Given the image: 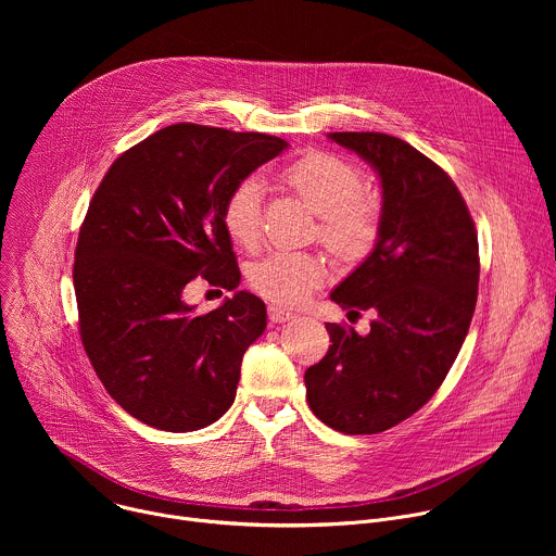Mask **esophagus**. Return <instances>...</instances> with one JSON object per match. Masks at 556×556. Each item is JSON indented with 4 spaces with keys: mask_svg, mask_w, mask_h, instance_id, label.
<instances>
[{
    "mask_svg": "<svg viewBox=\"0 0 556 556\" xmlns=\"http://www.w3.org/2000/svg\"><path fill=\"white\" fill-rule=\"evenodd\" d=\"M268 316L273 324H286V321H292L296 319V314L288 307H281V305H268Z\"/></svg>",
    "mask_w": 556,
    "mask_h": 556,
    "instance_id": "34e87169",
    "label": "esophagus"
}]
</instances>
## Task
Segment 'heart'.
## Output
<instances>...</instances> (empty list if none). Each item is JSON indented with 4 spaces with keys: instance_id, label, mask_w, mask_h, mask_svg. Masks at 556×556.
<instances>
[{
    "instance_id": "b5f03b06",
    "label": "heart",
    "mask_w": 556,
    "mask_h": 556,
    "mask_svg": "<svg viewBox=\"0 0 556 556\" xmlns=\"http://www.w3.org/2000/svg\"><path fill=\"white\" fill-rule=\"evenodd\" d=\"M286 185L319 213L316 235L343 257H361L378 235L380 206L363 193V174L356 165L328 151H312L283 172ZM264 185L251 176L237 185L222 208V222L230 240L247 251L262 242ZM328 277L324 260L309 253L275 251L249 268L251 286L277 303H303Z\"/></svg>"
}]
</instances>
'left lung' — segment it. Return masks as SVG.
Here are the masks:
<instances>
[{"label":"left lung","instance_id":"obj_1","mask_svg":"<svg viewBox=\"0 0 556 556\" xmlns=\"http://www.w3.org/2000/svg\"><path fill=\"white\" fill-rule=\"evenodd\" d=\"M380 178L374 251L330 294L369 309L367 334L326 324L328 354L305 371L312 414L348 435L380 433L429 403L455 363L478 301V232L453 180L409 142L334 131Z\"/></svg>","mask_w":556,"mask_h":556}]
</instances>
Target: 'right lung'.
<instances>
[{
  "label": "right lung",
  "mask_w": 556,
  "mask_h": 556,
  "mask_svg": "<svg viewBox=\"0 0 556 556\" xmlns=\"http://www.w3.org/2000/svg\"><path fill=\"white\" fill-rule=\"evenodd\" d=\"M283 149L268 134L178 123L127 149L99 185L74 253L78 332L103 387L136 420L185 433L230 409L266 305L236 290L200 315L184 288L198 276L240 286L222 208Z\"/></svg>",
  "instance_id": "1"
}]
</instances>
